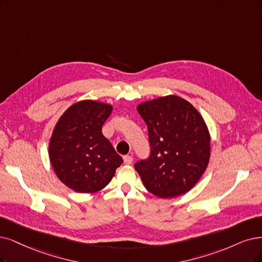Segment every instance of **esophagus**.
<instances>
[{
  "label": "esophagus",
  "mask_w": 262,
  "mask_h": 262,
  "mask_svg": "<svg viewBox=\"0 0 262 262\" xmlns=\"http://www.w3.org/2000/svg\"><path fill=\"white\" fill-rule=\"evenodd\" d=\"M123 160H124V163H125V164H127V165H129V164H132V162H133V157H130V156H125V157L123 158Z\"/></svg>",
  "instance_id": "obj_1"
}]
</instances>
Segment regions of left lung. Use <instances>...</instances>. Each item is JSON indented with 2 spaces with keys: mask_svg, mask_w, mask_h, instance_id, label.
<instances>
[{
  "mask_svg": "<svg viewBox=\"0 0 262 262\" xmlns=\"http://www.w3.org/2000/svg\"><path fill=\"white\" fill-rule=\"evenodd\" d=\"M148 126L150 156L135 164L144 187L161 199L185 194L204 173L210 156L207 126L198 110L178 96L140 103Z\"/></svg>",
  "mask_w": 262,
  "mask_h": 262,
  "instance_id": "obj_1",
  "label": "left lung"
}]
</instances>
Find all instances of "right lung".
Listing matches in <instances>:
<instances>
[{
	"label": "right lung",
	"instance_id": "1",
	"mask_svg": "<svg viewBox=\"0 0 262 262\" xmlns=\"http://www.w3.org/2000/svg\"><path fill=\"white\" fill-rule=\"evenodd\" d=\"M112 106L92 100L74 103L57 122L50 159L57 177L80 193H93L111 181L123 159L101 128Z\"/></svg>",
	"mask_w": 262,
	"mask_h": 262
}]
</instances>
